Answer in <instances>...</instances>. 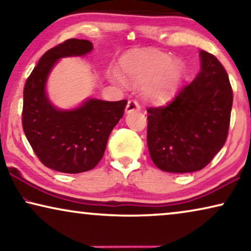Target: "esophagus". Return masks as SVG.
<instances>
[{"mask_svg":"<svg viewBox=\"0 0 251 251\" xmlns=\"http://www.w3.org/2000/svg\"><path fill=\"white\" fill-rule=\"evenodd\" d=\"M139 111H140V106L138 102H137L136 100L128 101V105H126V114H129V113H132V112H139Z\"/></svg>","mask_w":251,"mask_h":251,"instance_id":"obj_1","label":"esophagus"}]
</instances>
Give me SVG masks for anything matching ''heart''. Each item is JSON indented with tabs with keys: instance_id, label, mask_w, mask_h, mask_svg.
<instances>
[{
	"instance_id": "heart-1",
	"label": "heart",
	"mask_w": 251,
	"mask_h": 251,
	"mask_svg": "<svg viewBox=\"0 0 251 251\" xmlns=\"http://www.w3.org/2000/svg\"><path fill=\"white\" fill-rule=\"evenodd\" d=\"M120 68L126 81L119 75L109 78L121 88L126 82L144 88V98L154 105H166L179 92L186 76V65L181 59L156 50H135L122 58Z\"/></svg>"
}]
</instances>
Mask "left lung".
I'll list each match as a JSON object with an SVG mask.
<instances>
[{
	"label": "left lung",
	"mask_w": 251,
	"mask_h": 251,
	"mask_svg": "<svg viewBox=\"0 0 251 251\" xmlns=\"http://www.w3.org/2000/svg\"><path fill=\"white\" fill-rule=\"evenodd\" d=\"M201 70L169 105L147 109V146L153 162L167 173L199 171L227 138L233 91L225 68L200 51Z\"/></svg>",
	"instance_id": "1"
}]
</instances>
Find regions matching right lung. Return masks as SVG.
I'll list each match as a JSON object with an SVG mask.
<instances>
[{"mask_svg": "<svg viewBox=\"0 0 251 251\" xmlns=\"http://www.w3.org/2000/svg\"><path fill=\"white\" fill-rule=\"evenodd\" d=\"M88 40L71 39L47 51L24 89L23 128L44 166L59 173L80 174L97 166L112 130L123 116L126 100L88 98L72 109L57 108L47 94L48 77L58 60L91 52Z\"/></svg>", "mask_w": 251, "mask_h": 251, "instance_id": "add662e5", "label": "right lung"}]
</instances>
